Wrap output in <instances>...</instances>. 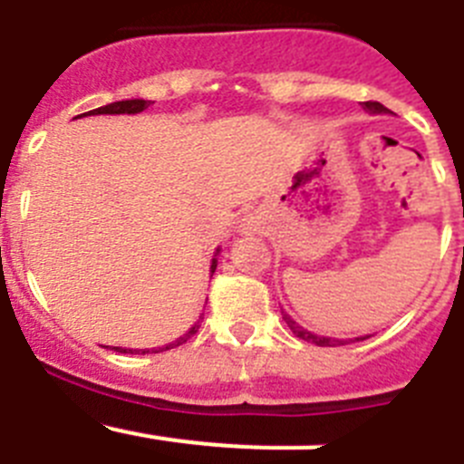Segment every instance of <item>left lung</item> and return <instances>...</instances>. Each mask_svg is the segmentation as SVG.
<instances>
[{
  "label": "left lung",
  "instance_id": "1",
  "mask_svg": "<svg viewBox=\"0 0 464 464\" xmlns=\"http://www.w3.org/2000/svg\"><path fill=\"white\" fill-rule=\"evenodd\" d=\"M362 109L370 111V113H391V111L385 109L383 104H379V102H362ZM281 314H283V321L288 323V327L293 330L295 337L304 339V342L315 343V346H343V343H348V342H343V339H332V337H321V334H314V332H309V330H304L302 325H297V323H295L293 318L285 314V311H281ZM360 339H367V337H358L355 342H360Z\"/></svg>",
  "mask_w": 464,
  "mask_h": 464
}]
</instances>
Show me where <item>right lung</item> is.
I'll return each mask as SVG.
<instances>
[{
    "mask_svg": "<svg viewBox=\"0 0 464 464\" xmlns=\"http://www.w3.org/2000/svg\"><path fill=\"white\" fill-rule=\"evenodd\" d=\"M149 106H150V102H146V100H125V102H113V104L100 106V109L88 111V113H90V116H100V113H141V111H146V109H149ZM88 113H81V116H88ZM81 116H76V118H81ZM216 265H218V260L213 257V262H211V274L216 272ZM197 330H199V323H195V325H192L190 330H188L186 334H183V337H179V339H176V342L167 343L165 351H167V348L181 346V343L188 342V339H190ZM113 348H116V351H121V353H134L132 348H121V346H113ZM141 353H149V351L143 348Z\"/></svg>",
    "mask_w": 464,
    "mask_h": 464,
    "instance_id": "right-lung-1",
    "label": "right lung"
}]
</instances>
